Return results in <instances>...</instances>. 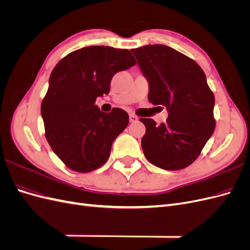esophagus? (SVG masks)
<instances>
[{
	"label": "esophagus",
	"mask_w": 250,
	"mask_h": 250,
	"mask_svg": "<svg viewBox=\"0 0 250 250\" xmlns=\"http://www.w3.org/2000/svg\"><path fill=\"white\" fill-rule=\"evenodd\" d=\"M129 121H130L131 123L137 122V121H138V117L135 116V115H133V113H129Z\"/></svg>",
	"instance_id": "34e87169"
}]
</instances>
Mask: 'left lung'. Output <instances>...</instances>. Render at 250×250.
Instances as JSON below:
<instances>
[{
    "mask_svg": "<svg viewBox=\"0 0 250 250\" xmlns=\"http://www.w3.org/2000/svg\"><path fill=\"white\" fill-rule=\"evenodd\" d=\"M131 52L149 82L148 100L169 112L167 123L158 126L152 119H141L146 127L144 154L158 168L184 169L199 156L215 130V97L206 74L193 59L164 44Z\"/></svg>",
    "mask_w": 250,
    "mask_h": 250,
    "instance_id": "left-lung-1",
    "label": "left lung"
}]
</instances>
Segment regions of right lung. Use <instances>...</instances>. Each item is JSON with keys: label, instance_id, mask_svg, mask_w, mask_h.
Segmentation results:
<instances>
[{"label": "right lung", "instance_id": "1", "mask_svg": "<svg viewBox=\"0 0 250 250\" xmlns=\"http://www.w3.org/2000/svg\"><path fill=\"white\" fill-rule=\"evenodd\" d=\"M135 63L126 49L92 46L70 53L53 69L41 112L49 145L67 168L86 173L108 160L129 117L121 108L103 112L95 102L109 93L113 75Z\"/></svg>", "mask_w": 250, "mask_h": 250}]
</instances>
